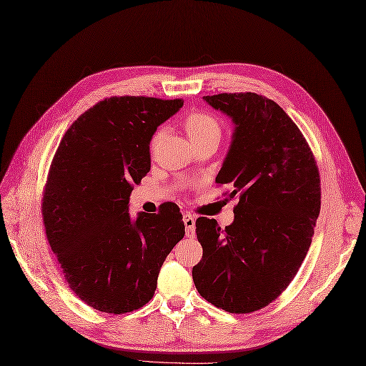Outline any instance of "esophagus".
I'll use <instances>...</instances> for the list:
<instances>
[{"mask_svg": "<svg viewBox=\"0 0 366 366\" xmlns=\"http://www.w3.org/2000/svg\"><path fill=\"white\" fill-rule=\"evenodd\" d=\"M183 222H184V227H186V236L194 237L195 236V217L192 216V214L186 212L183 216Z\"/></svg>", "mask_w": 366, "mask_h": 366, "instance_id": "obj_1", "label": "esophagus"}]
</instances>
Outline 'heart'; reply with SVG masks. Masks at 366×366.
Instances as JSON below:
<instances>
[{"label":"heart","mask_w":366,"mask_h":366,"mask_svg":"<svg viewBox=\"0 0 366 366\" xmlns=\"http://www.w3.org/2000/svg\"><path fill=\"white\" fill-rule=\"evenodd\" d=\"M184 132L194 142V146L202 144L204 141L220 138V124L212 114L207 112H192L184 118ZM162 130H158L152 138V147L157 144Z\"/></svg>","instance_id":"b5f03b06"}]
</instances>
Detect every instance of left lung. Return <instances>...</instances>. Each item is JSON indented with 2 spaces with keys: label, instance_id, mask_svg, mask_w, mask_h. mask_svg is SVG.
Listing matches in <instances>:
<instances>
[{
  "label": "left lung",
  "instance_id": "obj_1",
  "mask_svg": "<svg viewBox=\"0 0 366 366\" xmlns=\"http://www.w3.org/2000/svg\"><path fill=\"white\" fill-rule=\"evenodd\" d=\"M234 122L217 184L237 197L234 222L195 220L203 256L192 269L200 295L229 314L269 306L287 289L309 252L322 207L315 157L301 130L256 93L203 96Z\"/></svg>",
  "mask_w": 366,
  "mask_h": 366
}]
</instances>
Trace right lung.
Instances as JSON below:
<instances>
[{
    "label": "right lung",
    "instance_id": "add662e5",
    "mask_svg": "<svg viewBox=\"0 0 366 366\" xmlns=\"http://www.w3.org/2000/svg\"><path fill=\"white\" fill-rule=\"evenodd\" d=\"M182 99L113 96L73 122L52 158L41 216L68 287L107 314L152 300L167 254L184 236L180 208L132 219L133 186L150 171V139Z\"/></svg>",
    "mask_w": 366,
    "mask_h": 366
}]
</instances>
